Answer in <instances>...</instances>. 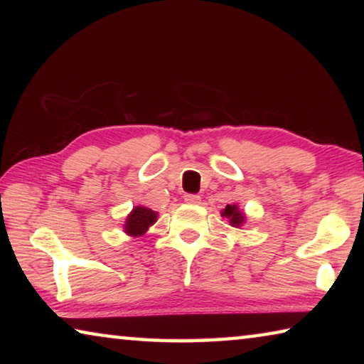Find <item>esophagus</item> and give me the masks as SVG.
Masks as SVG:
<instances>
[{"instance_id": "1", "label": "esophagus", "mask_w": 364, "mask_h": 364, "mask_svg": "<svg viewBox=\"0 0 364 364\" xmlns=\"http://www.w3.org/2000/svg\"><path fill=\"white\" fill-rule=\"evenodd\" d=\"M184 202H186V204H199L200 197L196 194H186L184 196Z\"/></svg>"}]
</instances>
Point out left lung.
<instances>
[{
    "instance_id": "8db88e82",
    "label": "left lung",
    "mask_w": 364,
    "mask_h": 364,
    "mask_svg": "<svg viewBox=\"0 0 364 364\" xmlns=\"http://www.w3.org/2000/svg\"><path fill=\"white\" fill-rule=\"evenodd\" d=\"M221 217L230 221V225L232 228H241L245 221H247L245 212L241 210L237 204H228L223 210H221Z\"/></svg>"
}]
</instances>
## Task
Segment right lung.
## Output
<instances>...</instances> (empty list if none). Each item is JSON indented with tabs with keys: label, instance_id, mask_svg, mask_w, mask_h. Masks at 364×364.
I'll use <instances>...</instances> for the list:
<instances>
[{
	"label": "right lung",
	"instance_id": "1",
	"mask_svg": "<svg viewBox=\"0 0 364 364\" xmlns=\"http://www.w3.org/2000/svg\"><path fill=\"white\" fill-rule=\"evenodd\" d=\"M159 213L151 210L144 205L133 207V210L128 213L123 223V231L127 232V236L130 237H139L149 230V228L157 221Z\"/></svg>",
	"mask_w": 364,
	"mask_h": 364
}]
</instances>
